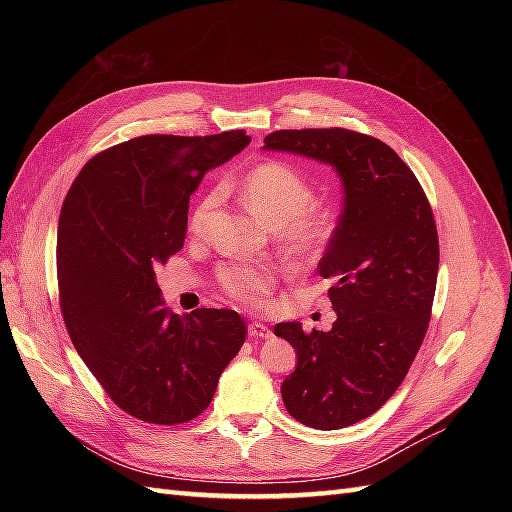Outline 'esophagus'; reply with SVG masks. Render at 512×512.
<instances>
[{"mask_svg":"<svg viewBox=\"0 0 512 512\" xmlns=\"http://www.w3.org/2000/svg\"><path fill=\"white\" fill-rule=\"evenodd\" d=\"M247 333H250V337L254 339H269L273 335V331L267 327V324L262 322H250V327H247Z\"/></svg>","mask_w":512,"mask_h":512,"instance_id":"obj_1","label":"esophagus"}]
</instances>
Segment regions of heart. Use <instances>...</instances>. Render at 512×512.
<instances>
[{"label": "heart", "instance_id": "obj_1", "mask_svg": "<svg viewBox=\"0 0 512 512\" xmlns=\"http://www.w3.org/2000/svg\"><path fill=\"white\" fill-rule=\"evenodd\" d=\"M220 185L200 194L188 213V230L203 237L211 213L222 203ZM243 203L262 222L277 230L288 254L301 260H318L329 250L342 213L331 203L316 200L314 181L303 170L284 160H265L252 166L241 181ZM220 290L243 307H265L275 290L277 271L269 265H239L230 262L215 273Z\"/></svg>", "mask_w": 512, "mask_h": 512}]
</instances>
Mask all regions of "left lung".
Listing matches in <instances>:
<instances>
[{
  "mask_svg": "<svg viewBox=\"0 0 512 512\" xmlns=\"http://www.w3.org/2000/svg\"><path fill=\"white\" fill-rule=\"evenodd\" d=\"M265 149L327 162L344 181L342 226L318 262L331 280L333 329L275 327L297 350V369L282 384L286 410L307 427L342 429L389 401L423 344L440 265L436 220L410 166L374 136L277 130Z\"/></svg>",
  "mask_w": 512,
  "mask_h": 512,
  "instance_id": "8db88e82",
  "label": "left lung"
}]
</instances>
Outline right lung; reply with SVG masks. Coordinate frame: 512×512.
<instances>
[{
  "instance_id": "obj_1",
  "label": "right lung",
  "mask_w": 512,
  "mask_h": 512,
  "mask_svg": "<svg viewBox=\"0 0 512 512\" xmlns=\"http://www.w3.org/2000/svg\"><path fill=\"white\" fill-rule=\"evenodd\" d=\"M247 143L245 130L136 136L91 158L61 205V316L106 395L138 421H192L245 342L247 324L232 309H168L156 269L183 247L190 196L207 170Z\"/></svg>"
}]
</instances>
